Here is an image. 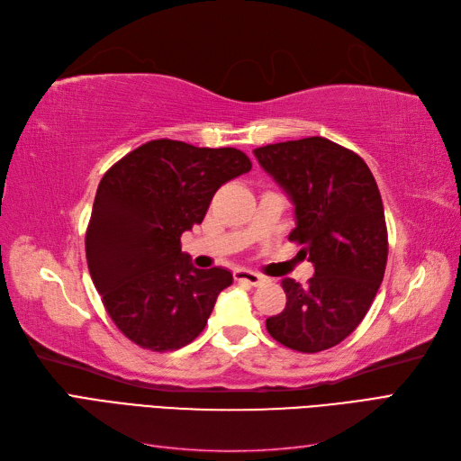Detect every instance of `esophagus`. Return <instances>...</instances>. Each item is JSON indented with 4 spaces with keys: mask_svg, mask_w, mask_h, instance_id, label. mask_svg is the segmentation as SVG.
<instances>
[{
    "mask_svg": "<svg viewBox=\"0 0 461 461\" xmlns=\"http://www.w3.org/2000/svg\"><path fill=\"white\" fill-rule=\"evenodd\" d=\"M232 276H234V281H239V283H246V285H249V286H258V285H261L265 278L261 276V275H258V273H254V271H246V269H236L234 273H232Z\"/></svg>",
    "mask_w": 461,
    "mask_h": 461,
    "instance_id": "34e87169",
    "label": "esophagus"
}]
</instances>
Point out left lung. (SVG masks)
Listing matches in <instances>:
<instances>
[{
    "label": "left lung",
    "mask_w": 461,
    "mask_h": 461,
    "mask_svg": "<svg viewBox=\"0 0 461 461\" xmlns=\"http://www.w3.org/2000/svg\"><path fill=\"white\" fill-rule=\"evenodd\" d=\"M254 156L294 203L288 239L315 267L305 285L283 278L286 305L265 327L292 350H329L364 321L383 283L388 234L379 186L357 153L323 136L256 148Z\"/></svg>",
    "instance_id": "1"
}]
</instances>
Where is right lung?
Masks as SVG:
<instances>
[{
	"mask_svg": "<svg viewBox=\"0 0 461 461\" xmlns=\"http://www.w3.org/2000/svg\"><path fill=\"white\" fill-rule=\"evenodd\" d=\"M252 169L236 148L151 140L104 175L86 230V261L117 329L151 352L178 350L203 330L232 273L196 269L180 236L200 225L221 185Z\"/></svg>",
	"mask_w": 461,
	"mask_h": 461,
	"instance_id": "1",
	"label": "right lung"
}]
</instances>
